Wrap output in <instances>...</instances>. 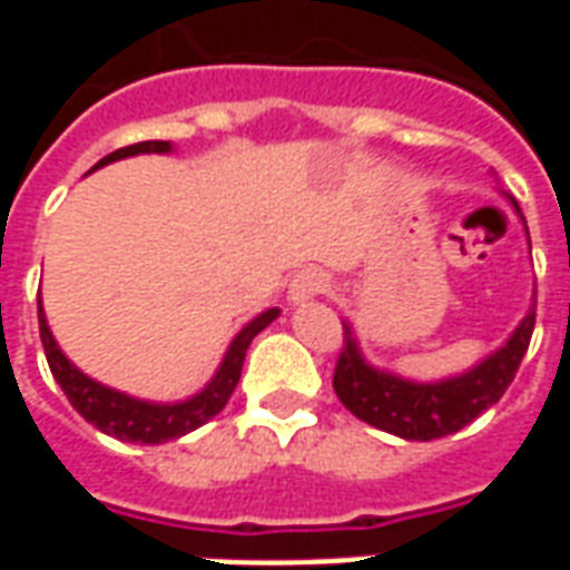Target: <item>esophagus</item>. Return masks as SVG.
Segmentation results:
<instances>
[{
    "label": "esophagus",
    "mask_w": 570,
    "mask_h": 570,
    "mask_svg": "<svg viewBox=\"0 0 570 570\" xmlns=\"http://www.w3.org/2000/svg\"><path fill=\"white\" fill-rule=\"evenodd\" d=\"M326 289V274L317 268H305L289 281V302L293 305H305L311 298H317Z\"/></svg>",
    "instance_id": "esophagus-1"
}]
</instances>
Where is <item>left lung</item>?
Instances as JSON below:
<instances>
[{
	"label": "left lung",
	"mask_w": 570,
	"mask_h": 570,
	"mask_svg": "<svg viewBox=\"0 0 570 570\" xmlns=\"http://www.w3.org/2000/svg\"><path fill=\"white\" fill-rule=\"evenodd\" d=\"M507 200L525 223L519 204L510 195ZM531 333H534V305L528 308L510 338L498 351H491L489 357L479 360L476 366H470L461 375L440 379V382H415V379H403L396 372L372 366L360 351L351 323H345V347L335 363L333 387L342 406L372 428L394 433L400 440H440L466 428L470 421L479 419L485 409L501 400L525 357Z\"/></svg>",
	"instance_id": "left-lung-1"
}]
</instances>
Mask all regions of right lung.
Masks as SVG:
<instances>
[{
	"label": "right lung",
	"mask_w": 570,
	"mask_h": 570,
	"mask_svg": "<svg viewBox=\"0 0 570 570\" xmlns=\"http://www.w3.org/2000/svg\"><path fill=\"white\" fill-rule=\"evenodd\" d=\"M151 151L155 155H167V151H174V142H134V146H125V149L106 155L104 161L94 164V170L112 161H121V158H130V155H151ZM277 317H281V308H268L262 311L259 317H253L232 338L219 370H216L210 382L200 387L198 394H191L188 400H179V403H151V400H140V396L116 391V387H106V384L94 382L91 375H85L55 342V335L48 330V321H45L42 298H39V335H42L45 357H48L51 375L63 387V394L72 403V409L88 424L104 430L106 436H116L121 442H140V445H158V442L179 440V436H186L191 430H198L200 424L216 419L225 409V403H228V396L235 394L237 382H240V370H244L249 342L268 323L277 321Z\"/></svg>",
	"instance_id": "obj_1"
}]
</instances>
